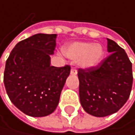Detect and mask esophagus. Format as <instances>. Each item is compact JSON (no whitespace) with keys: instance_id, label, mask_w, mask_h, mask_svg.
Here are the masks:
<instances>
[{"instance_id":"34e87169","label":"esophagus","mask_w":135,"mask_h":135,"mask_svg":"<svg viewBox=\"0 0 135 135\" xmlns=\"http://www.w3.org/2000/svg\"><path fill=\"white\" fill-rule=\"evenodd\" d=\"M71 75H76V74H77V71H76V69L75 68H71Z\"/></svg>"}]
</instances>
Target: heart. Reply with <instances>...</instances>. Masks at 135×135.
<instances>
[{
    "mask_svg": "<svg viewBox=\"0 0 135 135\" xmlns=\"http://www.w3.org/2000/svg\"><path fill=\"white\" fill-rule=\"evenodd\" d=\"M64 55L71 59H80L84 68H93L102 60L105 50L103 46L95 42H75L64 51Z\"/></svg>",
    "mask_w": 135,
    "mask_h": 135,
    "instance_id": "b5f03b06",
    "label": "heart"
}]
</instances>
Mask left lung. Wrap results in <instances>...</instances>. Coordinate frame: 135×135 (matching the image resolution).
<instances>
[{"mask_svg":"<svg viewBox=\"0 0 135 135\" xmlns=\"http://www.w3.org/2000/svg\"><path fill=\"white\" fill-rule=\"evenodd\" d=\"M110 55L98 65L79 68V93L84 109L95 117L118 112L127 102L133 84L132 64L126 51L107 38Z\"/></svg>","mask_w":135,"mask_h":135,"instance_id":"obj_1","label":"left lung"}]
</instances>
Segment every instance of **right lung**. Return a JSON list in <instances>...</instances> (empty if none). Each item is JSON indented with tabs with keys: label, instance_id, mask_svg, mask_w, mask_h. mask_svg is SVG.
<instances>
[{
	"label": "right lung",
	"instance_id": "1",
	"mask_svg": "<svg viewBox=\"0 0 135 135\" xmlns=\"http://www.w3.org/2000/svg\"><path fill=\"white\" fill-rule=\"evenodd\" d=\"M57 35L37 33L19 42L6 60L4 84L13 104L26 115L55 111L71 67L51 66Z\"/></svg>",
	"mask_w": 135,
	"mask_h": 135
}]
</instances>
